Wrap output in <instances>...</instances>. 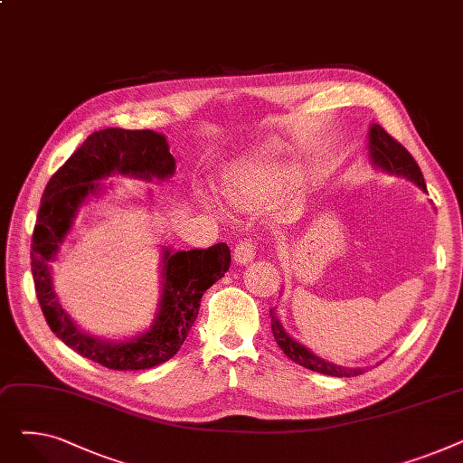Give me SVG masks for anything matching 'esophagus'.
Wrapping results in <instances>:
<instances>
[{
    "instance_id": "obj_1",
    "label": "esophagus",
    "mask_w": 463,
    "mask_h": 463,
    "mask_svg": "<svg viewBox=\"0 0 463 463\" xmlns=\"http://www.w3.org/2000/svg\"><path fill=\"white\" fill-rule=\"evenodd\" d=\"M255 259V244L251 238H244L241 241H238L236 244V250H234V260L238 264H248Z\"/></svg>"
}]
</instances>
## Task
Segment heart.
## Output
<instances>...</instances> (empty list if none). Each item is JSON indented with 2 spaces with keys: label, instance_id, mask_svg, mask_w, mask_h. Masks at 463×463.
Wrapping results in <instances>:
<instances>
[{
  "label": "heart",
  "instance_id": "b5f03b06",
  "mask_svg": "<svg viewBox=\"0 0 463 463\" xmlns=\"http://www.w3.org/2000/svg\"><path fill=\"white\" fill-rule=\"evenodd\" d=\"M283 182L278 176L259 170H236L225 182V197L236 210H257L270 204L281 193Z\"/></svg>",
  "mask_w": 463,
  "mask_h": 463
}]
</instances>
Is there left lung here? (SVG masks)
Here are the masks:
<instances>
[{
	"label": "left lung",
	"mask_w": 463,
	"mask_h": 463,
	"mask_svg": "<svg viewBox=\"0 0 463 463\" xmlns=\"http://www.w3.org/2000/svg\"><path fill=\"white\" fill-rule=\"evenodd\" d=\"M370 156H372V161L381 168H384L386 173L405 176L411 182H415L422 191H426L422 170L417 165L415 157H412L403 146L394 137L388 135L381 126H373L370 129ZM270 317H272V332L278 345L290 360L300 364V366L311 372L332 375V377H354L364 373V368H344V366H337V364L315 356L311 351H307L304 345L295 342V339L283 330L281 323L276 319L272 309H270Z\"/></svg>",
	"instance_id": "left-lung-1"
}]
</instances>
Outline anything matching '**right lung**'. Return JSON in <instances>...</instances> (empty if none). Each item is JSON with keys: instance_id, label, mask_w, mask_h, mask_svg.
Listing matches in <instances>:
<instances>
[{"instance_id": "add662e5", "label": "right lung", "mask_w": 463, "mask_h": 463, "mask_svg": "<svg viewBox=\"0 0 463 463\" xmlns=\"http://www.w3.org/2000/svg\"><path fill=\"white\" fill-rule=\"evenodd\" d=\"M176 161L163 135L150 129H103L91 133L54 176L48 180L32 238V274L44 319L61 342L109 370H148L173 358L184 345L199 315L204 290L222 279L231 266L223 241L208 250L163 253V297L154 326L129 342H103L77 328L60 306L51 276L60 244L79 206L99 189L97 180L112 173L137 178H168Z\"/></svg>"}]
</instances>
